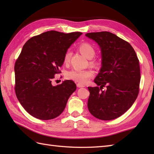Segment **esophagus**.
Here are the masks:
<instances>
[{
	"label": "esophagus",
	"mask_w": 154,
	"mask_h": 154,
	"mask_svg": "<svg viewBox=\"0 0 154 154\" xmlns=\"http://www.w3.org/2000/svg\"><path fill=\"white\" fill-rule=\"evenodd\" d=\"M77 87L80 88V87H84L85 85H83V84L80 83H77Z\"/></svg>",
	"instance_id": "34e87169"
}]
</instances>
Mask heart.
<instances>
[{"label": "heart", "mask_w": 154, "mask_h": 154, "mask_svg": "<svg viewBox=\"0 0 154 154\" xmlns=\"http://www.w3.org/2000/svg\"><path fill=\"white\" fill-rule=\"evenodd\" d=\"M79 50L85 57L87 59H89V63L91 65L94 67H99L100 64V61L97 59L93 58L94 54H95V50L92 45L87 42H83L79 46ZM71 57V52L67 51L65 54L63 56V63L65 65L69 63ZM94 72L91 69H73L66 73V77L69 79L73 80L80 83L85 84L87 83L90 79L94 77Z\"/></svg>", "instance_id": "heart-1"}]
</instances>
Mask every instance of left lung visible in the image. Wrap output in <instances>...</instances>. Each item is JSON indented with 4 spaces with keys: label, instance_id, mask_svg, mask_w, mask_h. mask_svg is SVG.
<instances>
[{
    "label": "left lung",
    "instance_id": "1",
    "mask_svg": "<svg viewBox=\"0 0 154 154\" xmlns=\"http://www.w3.org/2000/svg\"><path fill=\"white\" fill-rule=\"evenodd\" d=\"M99 44L102 67L94 80L97 87H88V109L93 116L110 120L125 113L138 95L139 60L128 42L109 32L87 33Z\"/></svg>",
    "mask_w": 154,
    "mask_h": 154
}]
</instances>
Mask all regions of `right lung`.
Listing matches in <instances>:
<instances>
[{
	"instance_id": "1",
	"label": "right lung",
	"mask_w": 154,
	"mask_h": 154,
	"mask_svg": "<svg viewBox=\"0 0 154 154\" xmlns=\"http://www.w3.org/2000/svg\"><path fill=\"white\" fill-rule=\"evenodd\" d=\"M81 34L48 31L29 39L23 46L15 62L14 90L21 105L32 116L50 120L63 112L76 85L67 80L53 86L51 81L61 73L65 54Z\"/></svg>"
}]
</instances>
